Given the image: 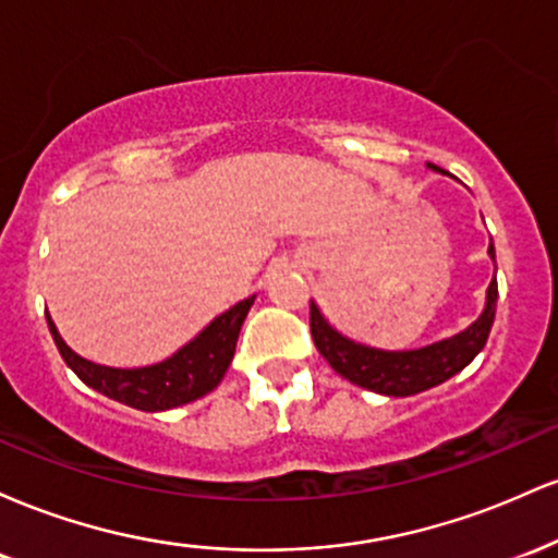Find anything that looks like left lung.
<instances>
[{
    "label": "left lung",
    "mask_w": 558,
    "mask_h": 558,
    "mask_svg": "<svg viewBox=\"0 0 558 558\" xmlns=\"http://www.w3.org/2000/svg\"><path fill=\"white\" fill-rule=\"evenodd\" d=\"M427 168L438 170L435 165H427ZM488 257L496 262L493 241L488 246ZM496 301L498 283L496 275H493L488 291H485L483 312H480V317L470 328L459 330L457 336L440 338L435 343L420 345V349L403 351L375 349V345L343 336L341 330L332 328L315 301L310 304V325L317 351L328 360L338 375L354 383V386L373 390V393L403 399V396H414L427 388L440 386V383L462 373L466 364L475 360L480 351H483L485 341H488L493 317H496Z\"/></svg>",
    "instance_id": "1"
}]
</instances>
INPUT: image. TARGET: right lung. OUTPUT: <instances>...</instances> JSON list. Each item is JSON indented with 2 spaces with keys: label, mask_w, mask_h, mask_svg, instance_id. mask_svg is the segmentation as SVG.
<instances>
[{
  "label": "right lung",
  "mask_w": 558,
  "mask_h": 558,
  "mask_svg": "<svg viewBox=\"0 0 558 558\" xmlns=\"http://www.w3.org/2000/svg\"><path fill=\"white\" fill-rule=\"evenodd\" d=\"M254 299L257 296L243 299L228 312L217 315L207 328L181 345L168 360L131 369L83 360L62 341L49 312L47 323L62 360L88 388L99 390L107 399L125 403V407L141 409V412H168V409L202 399L220 386L230 362H233L235 341H239L241 325L252 310Z\"/></svg>",
  "instance_id": "add662e5"
}]
</instances>
